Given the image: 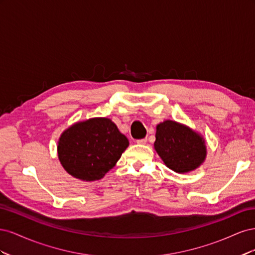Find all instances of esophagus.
I'll return each mask as SVG.
<instances>
[{"label":"esophagus","instance_id":"34e87169","mask_svg":"<svg viewBox=\"0 0 255 255\" xmlns=\"http://www.w3.org/2000/svg\"><path fill=\"white\" fill-rule=\"evenodd\" d=\"M136 142L139 143V144H144L146 142V138H142V139H138V140H136Z\"/></svg>","mask_w":255,"mask_h":255}]
</instances>
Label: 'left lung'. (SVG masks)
I'll list each match as a JSON object with an SVG mask.
<instances>
[{"label": "left lung", "instance_id": "8db88e82", "mask_svg": "<svg viewBox=\"0 0 255 255\" xmlns=\"http://www.w3.org/2000/svg\"><path fill=\"white\" fill-rule=\"evenodd\" d=\"M155 137V150L171 170L188 172L203 163L206 155L204 140L189 128L167 120L156 127Z\"/></svg>", "mask_w": 255, "mask_h": 255}]
</instances>
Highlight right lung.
<instances>
[{
  "mask_svg": "<svg viewBox=\"0 0 255 255\" xmlns=\"http://www.w3.org/2000/svg\"><path fill=\"white\" fill-rule=\"evenodd\" d=\"M128 145V138L111 119L94 118L66 129L57 151L68 173L83 181H96L116 165Z\"/></svg>",
  "mask_w": 255,
  "mask_h": 255,
  "instance_id": "obj_1",
  "label": "right lung"
}]
</instances>
